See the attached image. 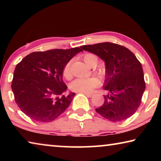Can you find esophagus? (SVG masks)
I'll use <instances>...</instances> for the list:
<instances>
[{"instance_id":"obj_1","label":"esophagus","mask_w":161,"mask_h":161,"mask_svg":"<svg viewBox=\"0 0 161 161\" xmlns=\"http://www.w3.org/2000/svg\"><path fill=\"white\" fill-rule=\"evenodd\" d=\"M84 94H85L86 96L88 97H92L94 95V94H92V93H84Z\"/></svg>"}]
</instances>
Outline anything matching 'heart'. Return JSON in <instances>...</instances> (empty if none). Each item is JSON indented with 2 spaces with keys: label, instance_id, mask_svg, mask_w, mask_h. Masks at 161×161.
Listing matches in <instances>:
<instances>
[{
  "label": "heart",
  "instance_id": "b5f03b06",
  "mask_svg": "<svg viewBox=\"0 0 161 161\" xmlns=\"http://www.w3.org/2000/svg\"><path fill=\"white\" fill-rule=\"evenodd\" d=\"M83 59L86 65L90 67L96 66L99 61L98 57L92 53H86L83 55ZM97 74L103 77L105 75V68L99 67L97 71ZM63 76L64 78L69 79L72 77L71 73V62H67L63 69ZM99 85V80L97 77H91L88 78H78L76 79L69 84V88L72 91L78 92H90L95 87Z\"/></svg>",
  "mask_w": 161,
  "mask_h": 161
}]
</instances>
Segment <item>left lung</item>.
<instances>
[{"instance_id": "obj_1", "label": "left lung", "mask_w": 161, "mask_h": 161, "mask_svg": "<svg viewBox=\"0 0 161 161\" xmlns=\"http://www.w3.org/2000/svg\"><path fill=\"white\" fill-rule=\"evenodd\" d=\"M80 48L96 54L104 61L105 81L108 92L104 102L97 112L111 121H122L131 116L139 107L146 83L141 62L124 46L111 42L84 45Z\"/></svg>"}]
</instances>
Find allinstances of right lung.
Returning <instances> with one entry per match:
<instances>
[{
  "instance_id": "right-lung-1",
  "label": "right lung",
  "mask_w": 161,
  "mask_h": 161,
  "mask_svg": "<svg viewBox=\"0 0 161 161\" xmlns=\"http://www.w3.org/2000/svg\"><path fill=\"white\" fill-rule=\"evenodd\" d=\"M81 51L74 47L35 52L16 65L11 89L16 103L24 114L45 123L67 109L75 94H64L67 86L62 80L63 69Z\"/></svg>"
}]
</instances>
